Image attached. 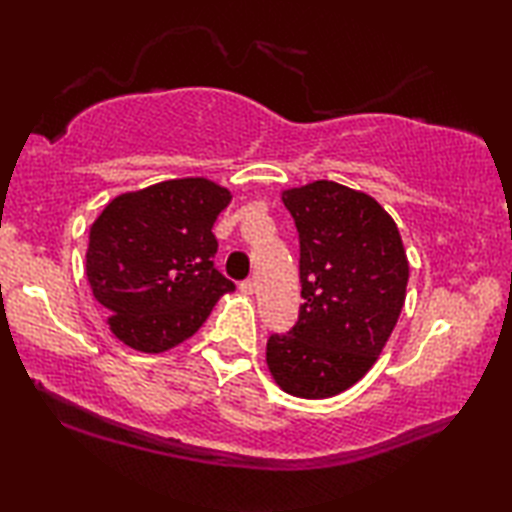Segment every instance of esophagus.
<instances>
[{"label":"esophagus","mask_w":512,"mask_h":512,"mask_svg":"<svg viewBox=\"0 0 512 512\" xmlns=\"http://www.w3.org/2000/svg\"><path fill=\"white\" fill-rule=\"evenodd\" d=\"M239 289L246 293V296H253V293L257 291V280H253V277H250V280H244L239 284Z\"/></svg>","instance_id":"esophagus-1"}]
</instances>
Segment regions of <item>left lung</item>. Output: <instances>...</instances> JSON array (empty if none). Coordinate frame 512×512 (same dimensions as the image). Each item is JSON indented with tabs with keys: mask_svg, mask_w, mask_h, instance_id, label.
I'll list each match as a JSON object with an SVG mask.
<instances>
[{
	"mask_svg": "<svg viewBox=\"0 0 512 512\" xmlns=\"http://www.w3.org/2000/svg\"><path fill=\"white\" fill-rule=\"evenodd\" d=\"M300 237L305 305L287 334L266 343L284 393L325 400L375 366L406 300L409 259L400 230L375 198L332 180L284 189Z\"/></svg>",
	"mask_w": 512,
	"mask_h": 512,
	"instance_id": "obj_1",
	"label": "left lung"
}]
</instances>
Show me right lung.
Wrapping results in <instances>:
<instances>
[{
  "mask_svg": "<svg viewBox=\"0 0 512 512\" xmlns=\"http://www.w3.org/2000/svg\"><path fill=\"white\" fill-rule=\"evenodd\" d=\"M228 189L207 178L164 180L126 192L90 228L85 271L106 309L110 332L137 352L160 354L198 332L223 293L235 291L214 268L212 225Z\"/></svg>",
  "mask_w": 512,
  "mask_h": 512,
  "instance_id": "obj_1",
  "label": "right lung"
}]
</instances>
